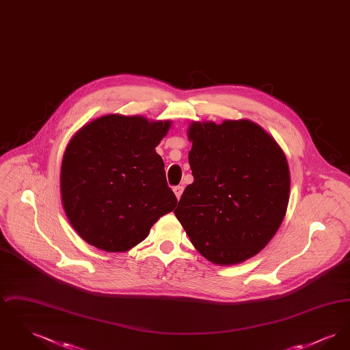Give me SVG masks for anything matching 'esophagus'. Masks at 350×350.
Listing matches in <instances>:
<instances>
[{"instance_id": "obj_1", "label": "esophagus", "mask_w": 350, "mask_h": 350, "mask_svg": "<svg viewBox=\"0 0 350 350\" xmlns=\"http://www.w3.org/2000/svg\"><path fill=\"white\" fill-rule=\"evenodd\" d=\"M173 191H174V194H176V197H177V200H180L181 196H183V186H174V187H173Z\"/></svg>"}]
</instances>
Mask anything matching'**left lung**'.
Segmentation results:
<instances>
[{
    "mask_svg": "<svg viewBox=\"0 0 350 350\" xmlns=\"http://www.w3.org/2000/svg\"><path fill=\"white\" fill-rule=\"evenodd\" d=\"M187 185L174 214L202 256L233 265L257 254L286 214L290 172L282 150L256 123L193 122Z\"/></svg>",
    "mask_w": 350,
    "mask_h": 350,
    "instance_id": "1",
    "label": "left lung"
}]
</instances>
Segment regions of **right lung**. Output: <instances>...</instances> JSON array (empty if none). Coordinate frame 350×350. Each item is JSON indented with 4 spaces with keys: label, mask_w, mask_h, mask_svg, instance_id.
<instances>
[{
    "label": "right lung",
    "mask_w": 350,
    "mask_h": 350,
    "mask_svg": "<svg viewBox=\"0 0 350 350\" xmlns=\"http://www.w3.org/2000/svg\"><path fill=\"white\" fill-rule=\"evenodd\" d=\"M170 122L106 116L83 126L62 164V198L73 228L90 245L124 252L143 241L177 198L154 147Z\"/></svg>",
    "instance_id": "1"
}]
</instances>
